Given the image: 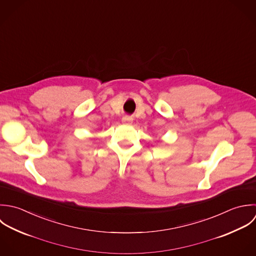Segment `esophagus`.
I'll use <instances>...</instances> for the list:
<instances>
[{"instance_id":"esophagus-1","label":"esophagus","mask_w":256,"mask_h":256,"mask_svg":"<svg viewBox=\"0 0 256 256\" xmlns=\"http://www.w3.org/2000/svg\"><path fill=\"white\" fill-rule=\"evenodd\" d=\"M132 118L131 117H129V116H124L123 118H122V122L123 123H125V124H131L132 123Z\"/></svg>"}]
</instances>
